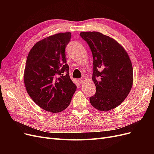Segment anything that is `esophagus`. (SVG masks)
Here are the masks:
<instances>
[{"label":"esophagus","instance_id":"obj_1","mask_svg":"<svg viewBox=\"0 0 154 154\" xmlns=\"http://www.w3.org/2000/svg\"><path fill=\"white\" fill-rule=\"evenodd\" d=\"M78 82L80 84H82V83L84 82V80H83V79H78Z\"/></svg>","mask_w":154,"mask_h":154}]
</instances>
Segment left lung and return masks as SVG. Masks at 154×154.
Segmentation results:
<instances>
[{
	"instance_id": "8db88e82",
	"label": "left lung",
	"mask_w": 154,
	"mask_h": 154,
	"mask_svg": "<svg viewBox=\"0 0 154 154\" xmlns=\"http://www.w3.org/2000/svg\"><path fill=\"white\" fill-rule=\"evenodd\" d=\"M80 36L94 60L92 80L96 92L90 97L91 104L100 111L112 110L123 103L132 87L131 60L123 46L109 36L97 31L81 32Z\"/></svg>"
}]
</instances>
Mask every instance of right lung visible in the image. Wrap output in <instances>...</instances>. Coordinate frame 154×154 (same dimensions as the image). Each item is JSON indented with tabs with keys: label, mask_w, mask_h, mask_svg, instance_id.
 Here are the masks:
<instances>
[{
	"label": "right lung",
	"mask_w": 154,
	"mask_h": 154,
	"mask_svg": "<svg viewBox=\"0 0 154 154\" xmlns=\"http://www.w3.org/2000/svg\"><path fill=\"white\" fill-rule=\"evenodd\" d=\"M71 37L70 32L51 35L36 42L27 55L26 91L36 104L50 112L67 109L77 88L70 78L65 52Z\"/></svg>",
	"instance_id": "obj_1"
}]
</instances>
